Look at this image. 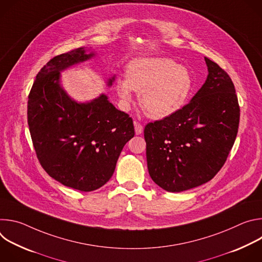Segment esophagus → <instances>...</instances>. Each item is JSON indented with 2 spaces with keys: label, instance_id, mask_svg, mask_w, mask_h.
<instances>
[{
  "label": "esophagus",
  "instance_id": "1",
  "mask_svg": "<svg viewBox=\"0 0 262 262\" xmlns=\"http://www.w3.org/2000/svg\"><path fill=\"white\" fill-rule=\"evenodd\" d=\"M134 125H135V132H136V135H141L143 133V125L137 121L134 122Z\"/></svg>",
  "mask_w": 262,
  "mask_h": 262
}]
</instances>
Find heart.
<instances>
[{"label":"heart","mask_w":262,"mask_h":262,"mask_svg":"<svg viewBox=\"0 0 262 262\" xmlns=\"http://www.w3.org/2000/svg\"><path fill=\"white\" fill-rule=\"evenodd\" d=\"M194 81L190 70L168 58H141L129 63L126 79L116 81V91L123 104L133 100V90L140 92L139 102L151 118L169 117L188 102Z\"/></svg>","instance_id":"1"}]
</instances>
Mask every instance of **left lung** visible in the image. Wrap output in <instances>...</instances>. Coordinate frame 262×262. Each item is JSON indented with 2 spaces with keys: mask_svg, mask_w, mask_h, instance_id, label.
<instances>
[{
  "mask_svg": "<svg viewBox=\"0 0 262 262\" xmlns=\"http://www.w3.org/2000/svg\"><path fill=\"white\" fill-rule=\"evenodd\" d=\"M204 59L208 76L191 101L144 129L149 175L167 192L186 191L212 179L237 135L234 85L225 70Z\"/></svg>",
  "mask_w": 262,
  "mask_h": 262,
  "instance_id": "obj_1",
  "label": "left lung"
}]
</instances>
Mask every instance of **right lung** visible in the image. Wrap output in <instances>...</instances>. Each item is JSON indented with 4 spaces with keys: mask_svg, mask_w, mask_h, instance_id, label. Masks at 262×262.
<instances>
[{
    "mask_svg": "<svg viewBox=\"0 0 262 262\" xmlns=\"http://www.w3.org/2000/svg\"><path fill=\"white\" fill-rule=\"evenodd\" d=\"M94 56L79 48L54 57L36 76L28 99V124L40 165L52 178L82 192L110 180L135 136L133 119L105 94L78 102L62 88L60 72ZM114 80L108 79L107 86Z\"/></svg>",
    "mask_w": 262,
    "mask_h": 262,
    "instance_id": "add662e5",
    "label": "right lung"
}]
</instances>
